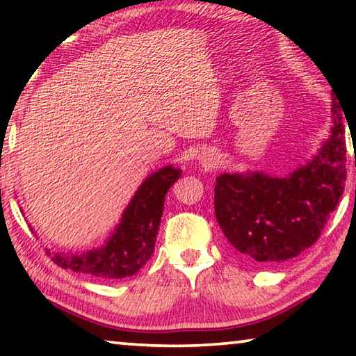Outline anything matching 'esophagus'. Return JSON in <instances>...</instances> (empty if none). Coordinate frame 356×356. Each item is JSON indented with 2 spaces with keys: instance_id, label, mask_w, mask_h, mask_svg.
Returning <instances> with one entry per match:
<instances>
[{
  "instance_id": "1",
  "label": "esophagus",
  "mask_w": 356,
  "mask_h": 356,
  "mask_svg": "<svg viewBox=\"0 0 356 356\" xmlns=\"http://www.w3.org/2000/svg\"><path fill=\"white\" fill-rule=\"evenodd\" d=\"M200 163L202 165V168H206V170H212L216 165V154L213 150H204L200 156Z\"/></svg>"
}]
</instances>
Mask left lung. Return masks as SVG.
I'll use <instances>...</instances> for the list:
<instances>
[{"instance_id":"obj_1","label":"left lung","mask_w":356,"mask_h":356,"mask_svg":"<svg viewBox=\"0 0 356 356\" xmlns=\"http://www.w3.org/2000/svg\"><path fill=\"white\" fill-rule=\"evenodd\" d=\"M342 116L333 99L330 138L312 160L284 177L259 171L216 177V221L246 261L284 262L321 237L344 193L347 147Z\"/></svg>"}]
</instances>
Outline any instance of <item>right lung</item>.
Listing matches in <instances>:
<instances>
[{"instance_id": "1", "label": "right lung", "mask_w": 356, "mask_h": 356, "mask_svg": "<svg viewBox=\"0 0 356 356\" xmlns=\"http://www.w3.org/2000/svg\"><path fill=\"white\" fill-rule=\"evenodd\" d=\"M180 172L179 168L170 165L150 174L136 190L119 225L104 245L69 254L55 252L51 254L53 262L72 272L102 280H122L140 272L152 256L165 196ZM47 252L50 254V251Z\"/></svg>"}]
</instances>
